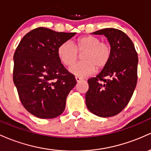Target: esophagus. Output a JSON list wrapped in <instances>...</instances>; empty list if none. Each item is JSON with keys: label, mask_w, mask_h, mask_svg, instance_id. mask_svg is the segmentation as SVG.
<instances>
[{"label": "esophagus", "mask_w": 151, "mask_h": 151, "mask_svg": "<svg viewBox=\"0 0 151 151\" xmlns=\"http://www.w3.org/2000/svg\"><path fill=\"white\" fill-rule=\"evenodd\" d=\"M76 80L78 83V82H81V81H83V79L82 78H81V77H78V76H76Z\"/></svg>", "instance_id": "1"}]
</instances>
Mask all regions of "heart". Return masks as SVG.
Returning a JSON list of instances; mask_svg holds the SVG:
<instances>
[{"label":"heart","mask_w":151,"mask_h":151,"mask_svg":"<svg viewBox=\"0 0 151 151\" xmlns=\"http://www.w3.org/2000/svg\"><path fill=\"white\" fill-rule=\"evenodd\" d=\"M79 53L83 61L70 68L71 73L78 77H86L93 74L98 69L104 68L111 60L112 48L109 43L101 42V39L93 35H86L79 38L73 45L70 42H64L58 48V55L60 61L66 66H70L76 61Z\"/></svg>","instance_id":"b5f03b06"}]
</instances>
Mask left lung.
Segmentation results:
<instances>
[{
	"instance_id": "8db88e82",
	"label": "left lung",
	"mask_w": 151,
	"mask_h": 151,
	"mask_svg": "<svg viewBox=\"0 0 151 151\" xmlns=\"http://www.w3.org/2000/svg\"><path fill=\"white\" fill-rule=\"evenodd\" d=\"M92 34L104 35L108 38L112 55L101 73L88 81L86 106L98 116H114L124 109L134 92L138 80V53L132 40L121 30L105 28Z\"/></svg>"
}]
</instances>
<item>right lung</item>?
<instances>
[{"label": "right lung", "instance_id": "obj_1", "mask_svg": "<svg viewBox=\"0 0 151 151\" xmlns=\"http://www.w3.org/2000/svg\"><path fill=\"white\" fill-rule=\"evenodd\" d=\"M75 35L39 27L21 39L15 51L13 82L23 106L39 118L60 116L76 86L75 76L57 53L59 45Z\"/></svg>", "mask_w": 151, "mask_h": 151}]
</instances>
